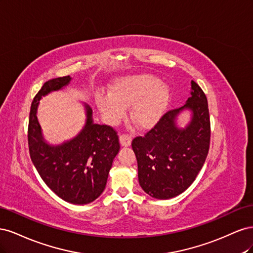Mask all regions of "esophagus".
<instances>
[{
	"label": "esophagus",
	"mask_w": 253,
	"mask_h": 253,
	"mask_svg": "<svg viewBox=\"0 0 253 253\" xmlns=\"http://www.w3.org/2000/svg\"><path fill=\"white\" fill-rule=\"evenodd\" d=\"M119 139H120L121 145H124V147H128V145L131 144V142H132V137L129 136L128 134H122V135H120Z\"/></svg>",
	"instance_id": "esophagus-1"
}]
</instances>
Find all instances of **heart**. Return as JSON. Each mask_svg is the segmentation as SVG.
Returning a JSON list of instances; mask_svg holds the SVG:
<instances>
[{
	"label": "heart",
	"instance_id": "b5f03b06",
	"mask_svg": "<svg viewBox=\"0 0 253 253\" xmlns=\"http://www.w3.org/2000/svg\"><path fill=\"white\" fill-rule=\"evenodd\" d=\"M170 99V88L155 76L141 74L118 79L110 94H98L96 101L103 117L111 125L124 119L126 108L132 106L131 118L135 124L149 128L163 116Z\"/></svg>",
	"mask_w": 253,
	"mask_h": 253
}]
</instances>
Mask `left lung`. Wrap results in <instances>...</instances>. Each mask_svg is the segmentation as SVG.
<instances>
[{
  "mask_svg": "<svg viewBox=\"0 0 253 253\" xmlns=\"http://www.w3.org/2000/svg\"><path fill=\"white\" fill-rule=\"evenodd\" d=\"M191 88L185 105L167 112L154 127L132 141L139 185L145 193L158 200H169L186 191L208 155L211 135L208 101L193 80ZM183 109H190L193 118L185 129H180L175 117Z\"/></svg>",
  "mask_w": 253,
  "mask_h": 253,
  "instance_id": "1",
  "label": "left lung"
}]
</instances>
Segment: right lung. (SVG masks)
Masks as SVG:
<instances>
[{
  "label": "right lung",
  "instance_id": "right-lung-1",
  "mask_svg": "<svg viewBox=\"0 0 253 253\" xmlns=\"http://www.w3.org/2000/svg\"><path fill=\"white\" fill-rule=\"evenodd\" d=\"M71 79L70 76L51 79L38 91L29 113L28 148L38 173L52 192L67 203L85 205L103 192L120 144L112 126L94 124L88 105L86 124L75 138L59 145L45 142L37 118L40 99L66 86Z\"/></svg>",
  "mask_w": 253,
  "mask_h": 253
}]
</instances>
